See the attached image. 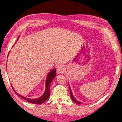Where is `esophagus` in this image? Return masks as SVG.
<instances>
[{
  "label": "esophagus",
  "instance_id": "34e87169",
  "mask_svg": "<svg viewBox=\"0 0 122 122\" xmlns=\"http://www.w3.org/2000/svg\"><path fill=\"white\" fill-rule=\"evenodd\" d=\"M56 71H57V72L58 73H63L64 72L65 69L63 66H58L56 68Z\"/></svg>",
  "mask_w": 122,
  "mask_h": 122
}]
</instances>
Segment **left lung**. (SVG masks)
Returning <instances> with one entry per match:
<instances>
[{
	"instance_id": "8db88e82",
	"label": "left lung",
	"mask_w": 122,
	"mask_h": 122,
	"mask_svg": "<svg viewBox=\"0 0 122 122\" xmlns=\"http://www.w3.org/2000/svg\"><path fill=\"white\" fill-rule=\"evenodd\" d=\"M69 88H70V93H71V99H72V100L73 101H74L75 103L77 104L81 105L82 104V103L79 102V101H77V100L75 99V98L74 97V96H73V95L72 94V92H71V87L70 86V85H69Z\"/></svg>"
}]
</instances>
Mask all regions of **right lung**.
Masks as SVG:
<instances>
[{"instance_id":"right-lung-1","label":"right lung","mask_w":122,"mask_h":122,"mask_svg":"<svg viewBox=\"0 0 122 122\" xmlns=\"http://www.w3.org/2000/svg\"><path fill=\"white\" fill-rule=\"evenodd\" d=\"M20 36H19V37L17 38V40H18ZM7 57V58H8ZM56 69H53L51 71H50V72L48 74L47 78H46V89H45V91L44 92V94L40 97L37 98H36V99H30V98H28L26 97H25L23 96L20 95V94H19L17 92H15V89L14 88V87H13L12 85V87L13 88V90L15 92V94L18 95V96H19L20 97L23 98V99L27 101L28 102L31 103V104H42L43 103H44L45 101H46L50 97V86H51V81H52V80L55 78V76H56Z\"/></svg>"}]
</instances>
